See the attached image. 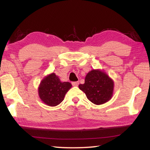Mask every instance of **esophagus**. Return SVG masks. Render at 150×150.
Instances as JSON below:
<instances>
[{
  "mask_svg": "<svg viewBox=\"0 0 150 150\" xmlns=\"http://www.w3.org/2000/svg\"><path fill=\"white\" fill-rule=\"evenodd\" d=\"M79 84V81H75V82H72V85L73 86H78Z\"/></svg>",
  "mask_w": 150,
  "mask_h": 150,
  "instance_id": "1",
  "label": "esophagus"
}]
</instances>
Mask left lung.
<instances>
[{
    "label": "left lung",
    "mask_w": 150,
    "mask_h": 150,
    "mask_svg": "<svg viewBox=\"0 0 150 150\" xmlns=\"http://www.w3.org/2000/svg\"><path fill=\"white\" fill-rule=\"evenodd\" d=\"M79 88L85 93L87 98L96 105L108 102L113 95L114 81L103 71L93 69L86 75L84 84Z\"/></svg>",
    "instance_id": "8db88e82"
}]
</instances>
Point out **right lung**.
Returning a JSON list of instances; mask_svg holds the SVG:
<instances>
[{"instance_id": "obj_1", "label": "right lung", "mask_w": 150, "mask_h": 150, "mask_svg": "<svg viewBox=\"0 0 150 150\" xmlns=\"http://www.w3.org/2000/svg\"><path fill=\"white\" fill-rule=\"evenodd\" d=\"M71 86L69 82H62L55 73H51L43 79L40 83L38 88L39 96L45 105L55 106L63 100L65 94Z\"/></svg>"}]
</instances>
